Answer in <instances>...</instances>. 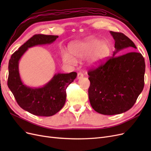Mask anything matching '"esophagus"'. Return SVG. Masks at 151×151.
Wrapping results in <instances>:
<instances>
[{
	"instance_id": "obj_1",
	"label": "esophagus",
	"mask_w": 151,
	"mask_h": 151,
	"mask_svg": "<svg viewBox=\"0 0 151 151\" xmlns=\"http://www.w3.org/2000/svg\"><path fill=\"white\" fill-rule=\"evenodd\" d=\"M83 77H84V75H83V73L79 72L78 74H77V79H81V78H83Z\"/></svg>"
}]
</instances>
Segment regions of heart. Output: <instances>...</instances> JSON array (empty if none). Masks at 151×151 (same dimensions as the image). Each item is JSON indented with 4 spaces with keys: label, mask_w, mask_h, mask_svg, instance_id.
I'll list each match as a JSON object with an SVG mask.
<instances>
[{
    "label": "heart",
    "mask_w": 151,
    "mask_h": 151,
    "mask_svg": "<svg viewBox=\"0 0 151 151\" xmlns=\"http://www.w3.org/2000/svg\"><path fill=\"white\" fill-rule=\"evenodd\" d=\"M69 51L70 53L67 52L62 53L63 62L76 65L77 60L74 56L79 58L89 56L88 59L89 64L91 66H98L109 55L110 48L107 43L103 42L102 40L90 37L73 42L69 47Z\"/></svg>",
    "instance_id": "b5f03b06"
}]
</instances>
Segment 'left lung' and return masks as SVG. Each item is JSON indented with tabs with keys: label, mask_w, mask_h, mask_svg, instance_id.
<instances>
[{
	"label": "left lung",
	"mask_w": 151,
	"mask_h": 151,
	"mask_svg": "<svg viewBox=\"0 0 151 151\" xmlns=\"http://www.w3.org/2000/svg\"><path fill=\"white\" fill-rule=\"evenodd\" d=\"M109 33L115 40L113 57L88 71L91 105L96 111L106 115L124 113L134 106L144 89L145 68L144 58L140 53L131 52L116 56L121 50L137 47L124 34Z\"/></svg>",
	"instance_id": "obj_1"
}]
</instances>
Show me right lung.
Listing matches in <instances>:
<instances>
[{
  "instance_id": "1",
  "label": "right lung",
  "mask_w": 151,
  "mask_h": 151,
  "mask_svg": "<svg viewBox=\"0 0 151 151\" xmlns=\"http://www.w3.org/2000/svg\"><path fill=\"white\" fill-rule=\"evenodd\" d=\"M58 37L55 35H35L12 55L9 62V88L19 106L35 115L50 116L60 110L66 101V89L76 78L77 73H58L43 87L31 88L21 81L19 61L29 48L51 44Z\"/></svg>"
}]
</instances>
